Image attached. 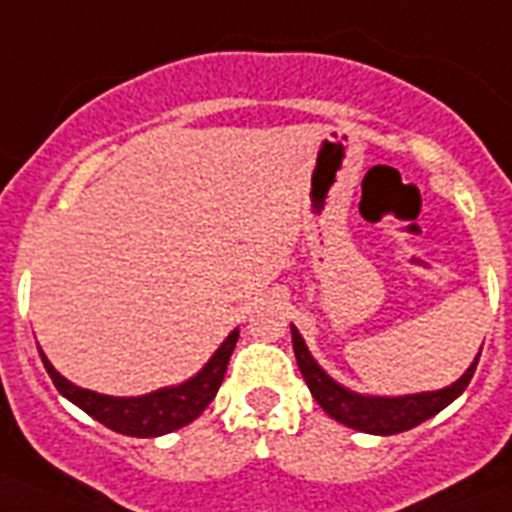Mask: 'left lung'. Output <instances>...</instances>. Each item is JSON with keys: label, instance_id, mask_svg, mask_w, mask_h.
Wrapping results in <instances>:
<instances>
[{"label": "left lung", "instance_id": "8db88e82", "mask_svg": "<svg viewBox=\"0 0 512 512\" xmlns=\"http://www.w3.org/2000/svg\"><path fill=\"white\" fill-rule=\"evenodd\" d=\"M292 348H295V358L303 380L308 382L313 398L319 401V406L332 417V420L342 422L353 430L361 433H372V436H393V433H404V430L417 428L420 422L430 420L433 414L452 404L454 398L462 396V390L468 388V382L473 380L478 358L468 366V372L462 374L460 380L452 382L449 388L428 390V393H412V396H361L353 393L337 380H332L311 356V350L305 345L295 327H292Z\"/></svg>", "mask_w": 512, "mask_h": 512}]
</instances>
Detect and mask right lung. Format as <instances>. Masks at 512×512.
Returning <instances> with one entry per match:
<instances>
[{
	"label": "right lung",
	"instance_id": "add662e5",
	"mask_svg": "<svg viewBox=\"0 0 512 512\" xmlns=\"http://www.w3.org/2000/svg\"><path fill=\"white\" fill-rule=\"evenodd\" d=\"M236 340H239V329H233L231 335L225 337L223 345L215 350V356L209 358L207 364L201 366V372L193 374L191 380L135 398L103 396V393H95V390L79 388L74 382H68L47 361L42 350H39V356H42L44 369L55 382V388L60 390V396H66L71 404L90 414L92 420L103 422L106 428L116 430L122 436L156 438L183 428L207 409L209 401L215 398L217 388H220V382H223Z\"/></svg>",
	"mask_w": 512,
	"mask_h": 512
}]
</instances>
